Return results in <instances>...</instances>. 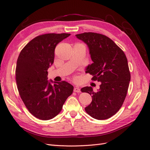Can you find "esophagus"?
Listing matches in <instances>:
<instances>
[{
	"label": "esophagus",
	"mask_w": 150,
	"mask_h": 150,
	"mask_svg": "<svg viewBox=\"0 0 150 150\" xmlns=\"http://www.w3.org/2000/svg\"><path fill=\"white\" fill-rule=\"evenodd\" d=\"M74 91L76 93H80L81 92V89L78 88L76 86V87L74 88Z\"/></svg>",
	"instance_id": "esophagus-1"
}]
</instances>
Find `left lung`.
<instances>
[{"mask_svg":"<svg viewBox=\"0 0 150 150\" xmlns=\"http://www.w3.org/2000/svg\"><path fill=\"white\" fill-rule=\"evenodd\" d=\"M76 36L87 45L93 62L86 67V72L93 76L92 80L101 83L97 92L91 86L81 89L93 98L85 111L94 119L110 118L119 111L128 91L131 75L126 55L104 35L84 33Z\"/></svg>","mask_w":150,"mask_h":150,"instance_id":"left-lung-1","label":"left lung"}]
</instances>
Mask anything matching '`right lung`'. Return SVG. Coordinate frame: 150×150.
I'll return each mask as SVG.
<instances>
[{
    "mask_svg": "<svg viewBox=\"0 0 150 150\" xmlns=\"http://www.w3.org/2000/svg\"><path fill=\"white\" fill-rule=\"evenodd\" d=\"M70 35L52 33L39 35L22 49L18 57L16 69L17 89L26 108L38 119L49 120L57 116L73 92V86L66 81L47 80V71L54 62L57 44Z\"/></svg>",
    "mask_w": 150,
    "mask_h": 150,
    "instance_id": "1",
    "label": "right lung"
}]
</instances>
